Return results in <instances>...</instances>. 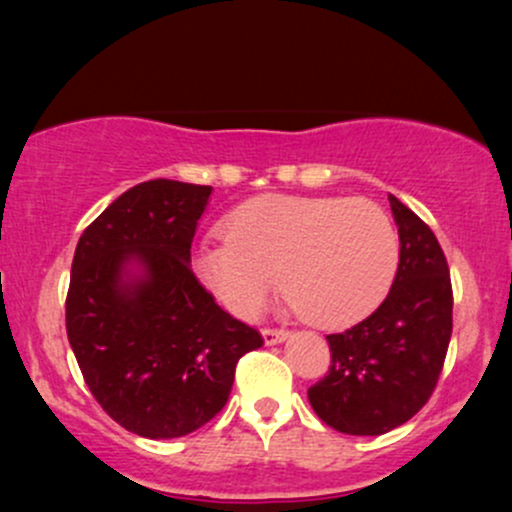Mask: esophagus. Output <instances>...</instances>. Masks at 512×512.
Instances as JSON below:
<instances>
[{
	"mask_svg": "<svg viewBox=\"0 0 512 512\" xmlns=\"http://www.w3.org/2000/svg\"><path fill=\"white\" fill-rule=\"evenodd\" d=\"M262 337H264V344H279L289 337V330H284V327H264Z\"/></svg>",
	"mask_w": 512,
	"mask_h": 512,
	"instance_id": "1",
	"label": "esophagus"
}]
</instances>
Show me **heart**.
Returning <instances> with one entry per match:
<instances>
[{
    "mask_svg": "<svg viewBox=\"0 0 512 512\" xmlns=\"http://www.w3.org/2000/svg\"><path fill=\"white\" fill-rule=\"evenodd\" d=\"M223 233L197 250L195 269L243 320L262 313L281 274L305 320L349 325L383 301L397 274V231L370 199L257 197L228 216Z\"/></svg>",
    "mask_w": 512,
    "mask_h": 512,
    "instance_id": "1",
    "label": "heart"
}]
</instances>
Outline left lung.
Wrapping results in <instances>:
<instances>
[{
    "label": "left lung",
    "instance_id": "1",
    "mask_svg": "<svg viewBox=\"0 0 512 512\" xmlns=\"http://www.w3.org/2000/svg\"><path fill=\"white\" fill-rule=\"evenodd\" d=\"M399 267L387 298L349 330L327 334L332 366L308 390L315 414L349 436L409 421L436 390L452 334L445 252L419 216L390 195Z\"/></svg>",
    "mask_w": 512,
    "mask_h": 512
}]
</instances>
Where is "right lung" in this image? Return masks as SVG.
<instances>
[{"label":"right lung","instance_id":"1","mask_svg":"<svg viewBox=\"0 0 512 512\" xmlns=\"http://www.w3.org/2000/svg\"><path fill=\"white\" fill-rule=\"evenodd\" d=\"M209 185H134L86 228L67 291V337L105 414L144 438L209 424L262 334L219 308L190 267ZM143 264L139 280L126 264Z\"/></svg>","mask_w":512,"mask_h":512}]
</instances>
